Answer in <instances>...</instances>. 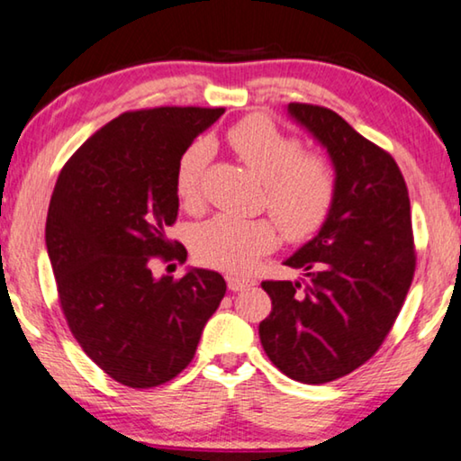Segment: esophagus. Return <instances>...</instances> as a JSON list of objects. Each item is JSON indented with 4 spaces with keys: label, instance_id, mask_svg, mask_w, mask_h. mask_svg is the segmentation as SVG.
<instances>
[{
    "label": "esophagus",
    "instance_id": "34e87169",
    "mask_svg": "<svg viewBox=\"0 0 461 461\" xmlns=\"http://www.w3.org/2000/svg\"><path fill=\"white\" fill-rule=\"evenodd\" d=\"M228 285H230L231 292H242V290H246V287L254 285V281L246 279V277H236V275H230Z\"/></svg>",
    "mask_w": 461,
    "mask_h": 461
}]
</instances>
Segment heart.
<instances>
[{
	"mask_svg": "<svg viewBox=\"0 0 461 461\" xmlns=\"http://www.w3.org/2000/svg\"><path fill=\"white\" fill-rule=\"evenodd\" d=\"M231 153L263 180L265 203L290 240L317 231L333 207L338 176L321 153H302V144L263 115L240 120L225 134ZM211 149L194 142L184 150L176 167V192L182 204L198 207ZM277 228L269 219L219 215L201 225L194 236L196 257L211 267L242 273L275 249Z\"/></svg>",
	"mask_w": 461,
	"mask_h": 461,
	"instance_id": "1",
	"label": "heart"
}]
</instances>
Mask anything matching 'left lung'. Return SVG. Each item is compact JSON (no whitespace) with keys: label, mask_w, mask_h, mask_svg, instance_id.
I'll return each instance as SVG.
<instances>
[{"label":"left lung","mask_w":461,"mask_h":461,"mask_svg":"<svg viewBox=\"0 0 461 461\" xmlns=\"http://www.w3.org/2000/svg\"><path fill=\"white\" fill-rule=\"evenodd\" d=\"M287 113L327 149L338 176L317 236L285 260L304 281H263L271 314L265 354L306 384L346 376L375 356L400 314L416 269L410 196L387 150L331 109L290 103Z\"/></svg>","instance_id":"8db88e82"}]
</instances>
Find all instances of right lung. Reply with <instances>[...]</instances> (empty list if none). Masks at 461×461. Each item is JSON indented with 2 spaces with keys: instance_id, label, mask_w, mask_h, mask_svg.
<instances>
[{
  "instance_id": "1",
  "label": "right lung",
  "mask_w": 461,
  "mask_h": 461,
  "mask_svg": "<svg viewBox=\"0 0 461 461\" xmlns=\"http://www.w3.org/2000/svg\"><path fill=\"white\" fill-rule=\"evenodd\" d=\"M223 112L122 113L68 159L53 188L45 242L61 311L88 358L126 387L180 375L225 296L215 271L190 269L182 279L150 271L155 258L186 260L167 238L180 207L176 167Z\"/></svg>"
}]
</instances>
